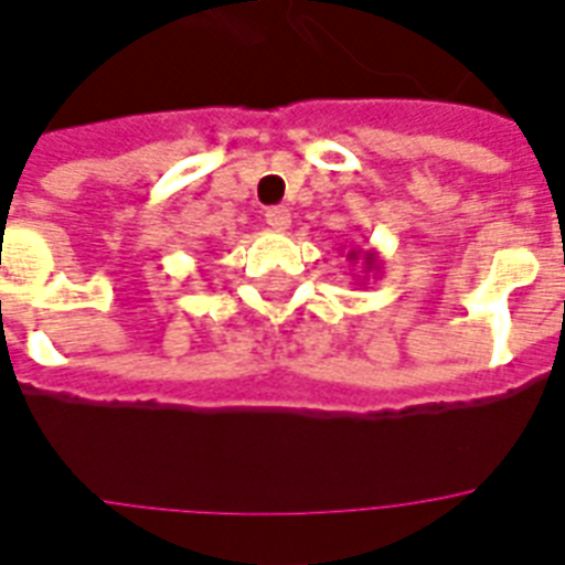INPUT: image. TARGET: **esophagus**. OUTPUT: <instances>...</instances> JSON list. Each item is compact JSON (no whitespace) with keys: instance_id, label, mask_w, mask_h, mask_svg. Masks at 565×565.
Wrapping results in <instances>:
<instances>
[{"instance_id":"obj_1","label":"esophagus","mask_w":565,"mask_h":565,"mask_svg":"<svg viewBox=\"0 0 565 565\" xmlns=\"http://www.w3.org/2000/svg\"><path fill=\"white\" fill-rule=\"evenodd\" d=\"M266 224H269L271 230H287L290 227V209L271 206L269 212H266Z\"/></svg>"}]
</instances>
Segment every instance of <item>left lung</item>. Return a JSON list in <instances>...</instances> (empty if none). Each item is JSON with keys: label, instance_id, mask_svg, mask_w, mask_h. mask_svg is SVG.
Segmentation results:
<instances>
[{"label": "left lung", "instance_id": "obj_1", "mask_svg": "<svg viewBox=\"0 0 565 565\" xmlns=\"http://www.w3.org/2000/svg\"><path fill=\"white\" fill-rule=\"evenodd\" d=\"M347 260L356 263V271H353L356 281H367V278H377L380 275V254L374 248H350L347 250Z\"/></svg>", "mask_w": 565, "mask_h": 565}]
</instances>
